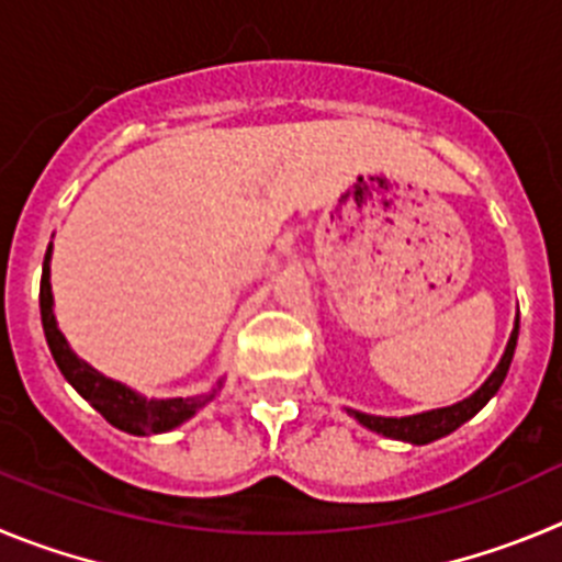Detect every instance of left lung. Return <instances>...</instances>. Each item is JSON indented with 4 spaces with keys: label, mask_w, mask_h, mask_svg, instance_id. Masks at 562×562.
<instances>
[{
    "label": "left lung",
    "mask_w": 562,
    "mask_h": 562,
    "mask_svg": "<svg viewBox=\"0 0 562 562\" xmlns=\"http://www.w3.org/2000/svg\"><path fill=\"white\" fill-rule=\"evenodd\" d=\"M518 327H520V318H515V327L513 333H509L507 350H504L498 367H495L493 375H490L476 392L470 394V397H464V401L445 408H431V412H423V414H408V417H375V414H363V412H356V408H347V414L356 417L361 426L369 428V431L383 434V437L389 439H403V442H412V445H428L439 437H448V434L457 431L462 423H468L473 414L482 412V408L490 403V397L502 389L504 378H507L509 372V363H513L515 344H518Z\"/></svg>",
    "instance_id": "1"
}]
</instances>
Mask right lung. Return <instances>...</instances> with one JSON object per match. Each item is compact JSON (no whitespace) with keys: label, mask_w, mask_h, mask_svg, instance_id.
I'll list each match as a JSON object with an SVG mask.
<instances>
[{"label":"right lung","mask_w":562,"mask_h":562,"mask_svg":"<svg viewBox=\"0 0 562 562\" xmlns=\"http://www.w3.org/2000/svg\"><path fill=\"white\" fill-rule=\"evenodd\" d=\"M49 257H53V246H49L47 255H44L42 293H38L42 325L49 344V352H53L55 363H58L60 375L67 378L75 386V392H78L83 401L92 403V406L109 419L111 426L120 428V431L136 434V437L170 431V428L187 423L199 408H204L206 403L215 397V392L221 389V381L212 392L195 394V397H165V401L150 397L148 401V397H143L139 392L128 389L125 383L100 375L92 363H86L83 358L75 356L72 347H69L67 338H64V333L58 330V322H55L53 285H49Z\"/></svg>","instance_id":"1"}]
</instances>
